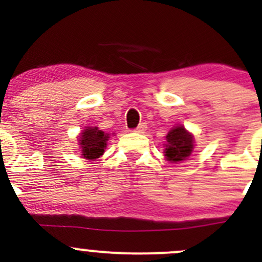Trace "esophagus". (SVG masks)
Here are the masks:
<instances>
[{"label": "esophagus", "mask_w": 262, "mask_h": 262, "mask_svg": "<svg viewBox=\"0 0 262 262\" xmlns=\"http://www.w3.org/2000/svg\"><path fill=\"white\" fill-rule=\"evenodd\" d=\"M146 128L148 127H146L145 123H140V124L134 129V132H137V133H144V132L146 130Z\"/></svg>", "instance_id": "obj_1"}]
</instances>
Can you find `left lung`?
Segmentation results:
<instances>
[{
	"instance_id": "1",
	"label": "left lung",
	"mask_w": 262,
	"mask_h": 262,
	"mask_svg": "<svg viewBox=\"0 0 262 262\" xmlns=\"http://www.w3.org/2000/svg\"><path fill=\"white\" fill-rule=\"evenodd\" d=\"M167 144L165 149V158L169 161L177 162L185 160L193 150V137L182 125L171 129L166 135Z\"/></svg>"
}]
</instances>
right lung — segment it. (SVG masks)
I'll return each instance as SVG.
<instances>
[{
    "label": "right lung",
    "instance_id": "obj_1",
    "mask_svg": "<svg viewBox=\"0 0 262 262\" xmlns=\"http://www.w3.org/2000/svg\"><path fill=\"white\" fill-rule=\"evenodd\" d=\"M110 135L104 132L98 130L97 128H87L80 135V145L83 158L92 160V159L100 158L104 152V148L107 145V140Z\"/></svg>",
    "mask_w": 262,
    "mask_h": 262
}]
</instances>
